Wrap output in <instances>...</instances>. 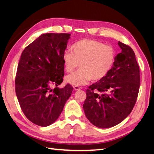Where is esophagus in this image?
Instances as JSON below:
<instances>
[{
  "label": "esophagus",
  "instance_id": "esophagus-1",
  "mask_svg": "<svg viewBox=\"0 0 154 154\" xmlns=\"http://www.w3.org/2000/svg\"><path fill=\"white\" fill-rule=\"evenodd\" d=\"M75 91H78V90H80L81 89V87H79V86H74L73 87Z\"/></svg>",
  "mask_w": 154,
  "mask_h": 154
}]
</instances>
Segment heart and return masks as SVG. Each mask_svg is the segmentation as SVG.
Wrapping results in <instances>:
<instances>
[{
    "label": "heart",
    "instance_id": "1",
    "mask_svg": "<svg viewBox=\"0 0 154 154\" xmlns=\"http://www.w3.org/2000/svg\"><path fill=\"white\" fill-rule=\"evenodd\" d=\"M115 51L112 47L99 41L90 39L79 40L72 44L71 51L62 55L64 69L71 72L80 63V69L66 77V82L74 86L85 85L92 80L103 79L114 62Z\"/></svg>",
    "mask_w": 154,
    "mask_h": 154
}]
</instances>
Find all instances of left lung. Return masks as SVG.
I'll list each match as a JSON object with an SVG mask.
<instances>
[{
  "mask_svg": "<svg viewBox=\"0 0 154 154\" xmlns=\"http://www.w3.org/2000/svg\"><path fill=\"white\" fill-rule=\"evenodd\" d=\"M122 53L109 74L87 89L83 105L87 118L96 127H112L131 112L140 86L139 67L130 46L119 42Z\"/></svg>",
  "mask_w": 154,
  "mask_h": 154,
  "instance_id": "8db88e82",
  "label": "left lung"
}]
</instances>
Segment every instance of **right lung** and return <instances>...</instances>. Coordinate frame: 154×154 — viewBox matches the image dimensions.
<instances>
[{
  "label": "right lung",
  "mask_w": 154,
  "mask_h": 154,
  "mask_svg": "<svg viewBox=\"0 0 154 154\" xmlns=\"http://www.w3.org/2000/svg\"><path fill=\"white\" fill-rule=\"evenodd\" d=\"M70 36L42 35L24 49L18 62L15 78L17 99L26 117L40 127H47L58 118L72 92L69 84L58 87L64 76L62 55Z\"/></svg>",
  "instance_id": "add662e5"
}]
</instances>
